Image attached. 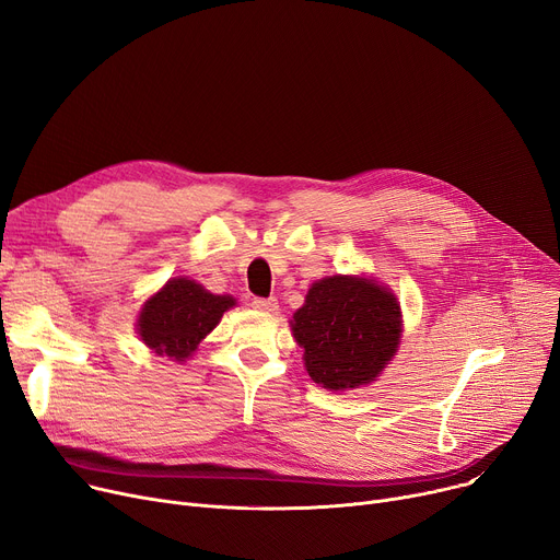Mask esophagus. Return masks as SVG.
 Here are the masks:
<instances>
[{
    "label": "esophagus",
    "mask_w": 560,
    "mask_h": 560,
    "mask_svg": "<svg viewBox=\"0 0 560 560\" xmlns=\"http://www.w3.org/2000/svg\"><path fill=\"white\" fill-rule=\"evenodd\" d=\"M252 306H254L256 311H264V313H275V311L279 308L275 296H254Z\"/></svg>",
    "instance_id": "1"
}]
</instances>
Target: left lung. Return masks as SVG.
Returning a JSON list of instances; mask_svg holds the SVG:
<instances>
[{"instance_id":"obj_1","label":"left lung","mask_w":560,"mask_h":560,"mask_svg":"<svg viewBox=\"0 0 560 560\" xmlns=\"http://www.w3.org/2000/svg\"><path fill=\"white\" fill-rule=\"evenodd\" d=\"M290 324L311 378L335 392L374 381L400 342L396 296L358 277L313 283Z\"/></svg>"}]
</instances>
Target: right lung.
Listing matches in <instances>:
<instances>
[{
    "label": "right lung",
    "instance_id": "obj_1",
    "mask_svg": "<svg viewBox=\"0 0 560 560\" xmlns=\"http://www.w3.org/2000/svg\"><path fill=\"white\" fill-rule=\"evenodd\" d=\"M234 304L232 296L211 294L191 279H171L141 308L139 335L158 355L182 362Z\"/></svg>",
    "mask_w": 560,
    "mask_h": 560
}]
</instances>
